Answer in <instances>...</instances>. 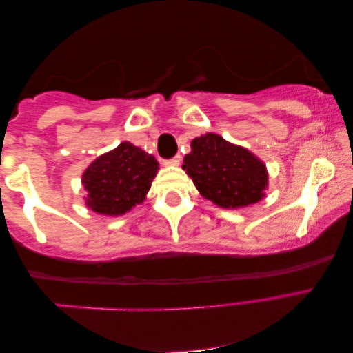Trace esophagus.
Here are the masks:
<instances>
[{
  "label": "esophagus",
  "instance_id": "obj_1",
  "mask_svg": "<svg viewBox=\"0 0 353 353\" xmlns=\"http://www.w3.org/2000/svg\"><path fill=\"white\" fill-rule=\"evenodd\" d=\"M180 163H181V158H180V156H175V158H172V159H167V161H164V165H172V167H176V165H180Z\"/></svg>",
  "mask_w": 353,
  "mask_h": 353
}]
</instances>
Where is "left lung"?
Here are the masks:
<instances>
[{
    "label": "left lung",
    "mask_w": 353,
    "mask_h": 353,
    "mask_svg": "<svg viewBox=\"0 0 353 353\" xmlns=\"http://www.w3.org/2000/svg\"><path fill=\"white\" fill-rule=\"evenodd\" d=\"M183 169L206 200L225 210L258 203L269 184L268 169L258 156L216 132L192 139Z\"/></svg>",
    "instance_id": "left-lung-1"
}]
</instances>
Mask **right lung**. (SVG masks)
I'll return each instance as SVG.
<instances>
[{"label": "right lung", "instance_id": "right-lung-1", "mask_svg": "<svg viewBox=\"0 0 353 353\" xmlns=\"http://www.w3.org/2000/svg\"><path fill=\"white\" fill-rule=\"evenodd\" d=\"M159 164L153 154L125 141L98 156L81 176L85 206L101 216H123L145 200Z\"/></svg>", "mask_w": 353, "mask_h": 353}]
</instances>
